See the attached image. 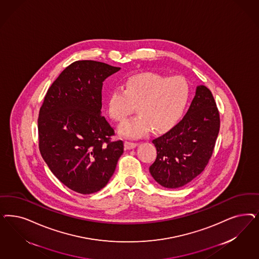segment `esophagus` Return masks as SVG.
Instances as JSON below:
<instances>
[{"label":"esophagus","mask_w":259,"mask_h":259,"mask_svg":"<svg viewBox=\"0 0 259 259\" xmlns=\"http://www.w3.org/2000/svg\"><path fill=\"white\" fill-rule=\"evenodd\" d=\"M137 146V143L130 142V141H125V148L126 150H132L134 149Z\"/></svg>","instance_id":"1"}]
</instances>
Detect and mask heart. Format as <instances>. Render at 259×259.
<instances>
[{"label": "heart", "instance_id": "b5f03b06", "mask_svg": "<svg viewBox=\"0 0 259 259\" xmlns=\"http://www.w3.org/2000/svg\"><path fill=\"white\" fill-rule=\"evenodd\" d=\"M190 99V85L182 76L143 72L127 77L123 89L109 93L108 111L116 122H123L135 109L138 115L120 126V134L138 137L150 130L156 134L170 130L183 115Z\"/></svg>", "mask_w": 259, "mask_h": 259}]
</instances>
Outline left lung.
I'll use <instances>...</instances> for the list:
<instances>
[{
    "label": "left lung",
    "instance_id": "1",
    "mask_svg": "<svg viewBox=\"0 0 259 259\" xmlns=\"http://www.w3.org/2000/svg\"><path fill=\"white\" fill-rule=\"evenodd\" d=\"M220 127L215 101L209 89L197 85L183 119L167 134L152 140L157 156L150 167L162 187L177 189L200 175L212 154Z\"/></svg>",
    "mask_w": 259,
    "mask_h": 259
}]
</instances>
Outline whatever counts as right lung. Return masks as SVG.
I'll list each match as a JSON object with an SVG mask.
<instances>
[{"instance_id":"add662e5","label":"right lung","mask_w":259,"mask_h":259,"mask_svg":"<svg viewBox=\"0 0 259 259\" xmlns=\"http://www.w3.org/2000/svg\"><path fill=\"white\" fill-rule=\"evenodd\" d=\"M120 67L83 60L51 84L39 112V149L52 174L82 194L99 192L114 174L123 141L101 115L103 82Z\"/></svg>"}]
</instances>
